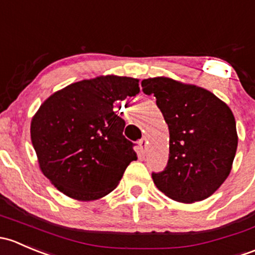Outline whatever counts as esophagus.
Masks as SVG:
<instances>
[{
    "label": "esophagus",
    "mask_w": 255,
    "mask_h": 255,
    "mask_svg": "<svg viewBox=\"0 0 255 255\" xmlns=\"http://www.w3.org/2000/svg\"><path fill=\"white\" fill-rule=\"evenodd\" d=\"M138 145H140L141 149H142V151H146V146H147V138H146V137H142V138H141V140L138 141Z\"/></svg>",
    "instance_id": "obj_1"
}]
</instances>
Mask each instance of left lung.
<instances>
[{"mask_svg":"<svg viewBox=\"0 0 255 255\" xmlns=\"http://www.w3.org/2000/svg\"><path fill=\"white\" fill-rule=\"evenodd\" d=\"M146 94L156 97L169 128V159L152 173L158 190L184 204L205 200L232 169L238 145L230 107L214 93L168 77L146 78Z\"/></svg>","mask_w":255,"mask_h":255,"instance_id":"obj_1","label":"left lung"}]
</instances>
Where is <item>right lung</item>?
I'll return each instance as SVG.
<instances>
[{"label": "right lung", "instance_id": "1", "mask_svg": "<svg viewBox=\"0 0 255 255\" xmlns=\"http://www.w3.org/2000/svg\"><path fill=\"white\" fill-rule=\"evenodd\" d=\"M138 92L137 78L107 75L71 83L41 104L30 138L40 170L57 190L92 201L117 188L137 154L114 108Z\"/></svg>", "mask_w": 255, "mask_h": 255}]
</instances>
